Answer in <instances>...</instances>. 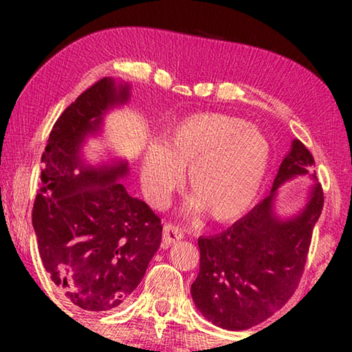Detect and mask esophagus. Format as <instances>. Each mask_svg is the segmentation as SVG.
<instances>
[{
    "instance_id": "esophagus-1",
    "label": "esophagus",
    "mask_w": 352,
    "mask_h": 352,
    "mask_svg": "<svg viewBox=\"0 0 352 352\" xmlns=\"http://www.w3.org/2000/svg\"><path fill=\"white\" fill-rule=\"evenodd\" d=\"M183 230L178 225L174 223H166L163 228V242L166 245H172L178 241L183 239Z\"/></svg>"
}]
</instances>
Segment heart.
I'll list each match as a JSON object with an SVG mask.
<instances>
[{
    "label": "heart",
    "instance_id": "heart-1",
    "mask_svg": "<svg viewBox=\"0 0 352 352\" xmlns=\"http://www.w3.org/2000/svg\"><path fill=\"white\" fill-rule=\"evenodd\" d=\"M269 164L270 144L258 127L223 113H197L172 126L163 144L146 147L141 182L147 200L163 206L188 169L189 210L230 222L253 206Z\"/></svg>",
    "mask_w": 352,
    "mask_h": 352
}]
</instances>
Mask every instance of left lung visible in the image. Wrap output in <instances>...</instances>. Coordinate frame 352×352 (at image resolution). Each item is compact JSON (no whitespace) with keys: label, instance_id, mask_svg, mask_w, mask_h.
Instances as JSON below:
<instances>
[{"label":"left lung","instance_id":"8db88e82","mask_svg":"<svg viewBox=\"0 0 352 352\" xmlns=\"http://www.w3.org/2000/svg\"><path fill=\"white\" fill-rule=\"evenodd\" d=\"M312 166L311 152L294 140L270 194L223 233L199 237L200 272L190 295L212 324L228 331L248 329L272 317L294 295L323 210V189L311 174ZM302 176L314 180L305 206L279 217L278 188Z\"/></svg>","mask_w":352,"mask_h":352}]
</instances>
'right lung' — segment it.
Here are the masks:
<instances>
[{
	"instance_id": "1",
	"label": "right lung",
	"mask_w": 352,
	"mask_h": 352,
	"mask_svg": "<svg viewBox=\"0 0 352 352\" xmlns=\"http://www.w3.org/2000/svg\"><path fill=\"white\" fill-rule=\"evenodd\" d=\"M129 99V83L100 79L62 113L41 155L32 210L40 258L65 296L91 312L127 301L162 243V220L119 182L129 175L126 160L94 166L83 157L107 113Z\"/></svg>"
}]
</instances>
